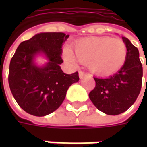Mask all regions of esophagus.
I'll list each match as a JSON object with an SVG mask.
<instances>
[{"label": "esophagus", "mask_w": 147, "mask_h": 147, "mask_svg": "<svg viewBox=\"0 0 147 147\" xmlns=\"http://www.w3.org/2000/svg\"><path fill=\"white\" fill-rule=\"evenodd\" d=\"M85 75H86V74H85V72H83V71H79V76H80V79L83 78Z\"/></svg>", "instance_id": "34e87169"}]
</instances>
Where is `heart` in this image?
<instances>
[{
	"label": "heart",
	"mask_w": 147,
	"mask_h": 147,
	"mask_svg": "<svg viewBox=\"0 0 147 147\" xmlns=\"http://www.w3.org/2000/svg\"><path fill=\"white\" fill-rule=\"evenodd\" d=\"M127 46L120 38L111 37H89L77 41L72 53L65 50L64 58L75 63L76 59L87 64L93 74L109 76L120 70L127 58Z\"/></svg>",
	"instance_id": "1"
}]
</instances>
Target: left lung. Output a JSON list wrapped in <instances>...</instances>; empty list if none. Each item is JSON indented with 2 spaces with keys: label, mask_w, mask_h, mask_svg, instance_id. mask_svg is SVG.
Instances as JSON below:
<instances>
[{
  "label": "left lung",
  "mask_w": 147,
  "mask_h": 147,
  "mask_svg": "<svg viewBox=\"0 0 147 147\" xmlns=\"http://www.w3.org/2000/svg\"><path fill=\"white\" fill-rule=\"evenodd\" d=\"M127 58L118 72L108 78H97L89 98L98 110L107 115H118L134 104L142 87V67L138 49L126 38Z\"/></svg>",
  "instance_id": "left-lung-1"
}]
</instances>
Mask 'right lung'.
Returning a JSON list of instances; mask_svg holds the SVG:
<instances>
[{
  "label": "right lung",
  "mask_w": 147,
  "mask_h": 147,
  "mask_svg": "<svg viewBox=\"0 0 147 147\" xmlns=\"http://www.w3.org/2000/svg\"><path fill=\"white\" fill-rule=\"evenodd\" d=\"M68 37L61 32L37 34L16 49L10 61L8 83L15 100L27 113L43 117L54 112L69 86L80 80L77 71L65 74L60 66L62 45ZM39 54L48 60L43 66L34 63Z\"/></svg>",
  "instance_id": "obj_1"
}]
</instances>
